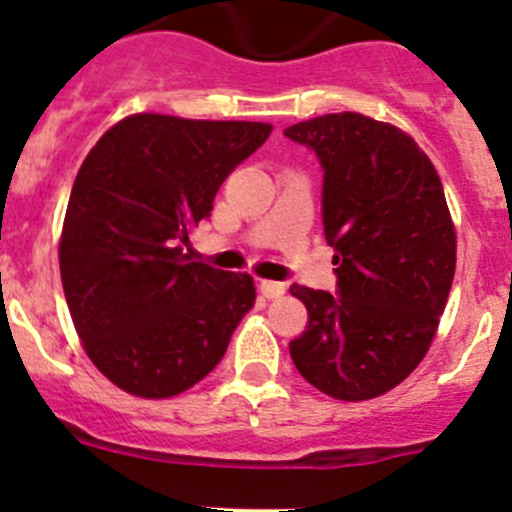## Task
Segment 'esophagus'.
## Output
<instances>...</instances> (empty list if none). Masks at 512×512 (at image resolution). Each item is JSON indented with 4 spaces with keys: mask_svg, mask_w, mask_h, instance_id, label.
Masks as SVG:
<instances>
[{
    "mask_svg": "<svg viewBox=\"0 0 512 512\" xmlns=\"http://www.w3.org/2000/svg\"><path fill=\"white\" fill-rule=\"evenodd\" d=\"M259 292L266 297V300H277V297H282L284 292H287V287H284L282 282H271V279H261V282H259Z\"/></svg>",
    "mask_w": 512,
    "mask_h": 512,
    "instance_id": "34e87169",
    "label": "esophagus"
}]
</instances>
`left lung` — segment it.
I'll return each mask as SVG.
<instances>
[{"instance_id": "1", "label": "left lung", "mask_w": 512, "mask_h": 512, "mask_svg": "<svg viewBox=\"0 0 512 512\" xmlns=\"http://www.w3.org/2000/svg\"><path fill=\"white\" fill-rule=\"evenodd\" d=\"M323 166L325 241L338 295L297 287L307 328L289 343L320 392L361 402L408 379L431 348L456 269V230L431 158L390 122L359 112L284 130Z\"/></svg>"}]
</instances>
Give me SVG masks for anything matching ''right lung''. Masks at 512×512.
I'll return each instance as SVG.
<instances>
[{"instance_id": "1", "label": "right lung", "mask_w": 512, "mask_h": 512, "mask_svg": "<svg viewBox=\"0 0 512 512\" xmlns=\"http://www.w3.org/2000/svg\"><path fill=\"white\" fill-rule=\"evenodd\" d=\"M269 133V122L138 112L84 158L58 243L63 295L87 356L122 392L182 395L253 307L248 274L192 261L182 243Z\"/></svg>"}]
</instances>
